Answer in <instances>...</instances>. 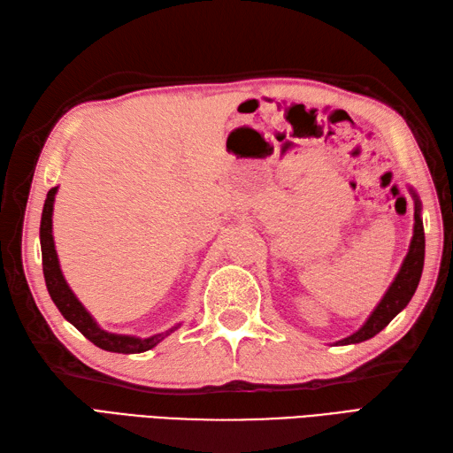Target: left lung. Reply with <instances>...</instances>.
<instances>
[{
  "label": "left lung",
  "instance_id": "left-lung-1",
  "mask_svg": "<svg viewBox=\"0 0 453 453\" xmlns=\"http://www.w3.org/2000/svg\"><path fill=\"white\" fill-rule=\"evenodd\" d=\"M411 194L415 200V225H413V238L410 244V251H407V256L402 263V269L398 274H395L394 282L390 284V288L386 290L379 305L374 307V311L369 315L365 325H363L357 333L336 342V344H342V346L359 344V342H365L374 334H379L380 330L388 325L413 297L418 280H421V273L425 265V230H423V219H421V202H418V197L413 190Z\"/></svg>",
  "mask_w": 453,
  "mask_h": 453
}]
</instances>
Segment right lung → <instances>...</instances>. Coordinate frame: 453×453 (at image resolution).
<instances>
[{"mask_svg":"<svg viewBox=\"0 0 453 453\" xmlns=\"http://www.w3.org/2000/svg\"><path fill=\"white\" fill-rule=\"evenodd\" d=\"M55 194H58V186L48 192L46 203H43L42 211V223H40V246H42V267H43V279H46L48 292L51 296L53 303L58 305L61 315L67 319V321L81 330V333L96 344L97 348L115 351V354H142V351H148L156 348L161 340L167 338L171 333L180 326L174 325L173 328L165 330V333L153 334L150 338H138V336H128V334H113L107 333V330L99 328V325L94 321V317L86 311V307L79 302V297L73 294L69 288L67 280H65L58 251H55V242L51 234V215H53V202Z\"/></svg>","mask_w":453,"mask_h":453,"instance_id":"obj_1","label":"right lung"}]
</instances>
